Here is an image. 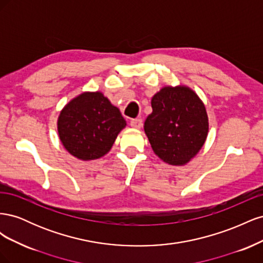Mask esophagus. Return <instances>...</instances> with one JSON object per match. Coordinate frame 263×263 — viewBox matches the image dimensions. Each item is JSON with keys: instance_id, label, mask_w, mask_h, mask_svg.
Instances as JSON below:
<instances>
[{"instance_id": "34e87169", "label": "esophagus", "mask_w": 263, "mask_h": 263, "mask_svg": "<svg viewBox=\"0 0 263 263\" xmlns=\"http://www.w3.org/2000/svg\"><path fill=\"white\" fill-rule=\"evenodd\" d=\"M130 126L133 128H140L142 126V119L141 118H136V119H132L130 121Z\"/></svg>"}]
</instances>
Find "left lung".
<instances>
[{
	"instance_id": "1",
	"label": "left lung",
	"mask_w": 263,
	"mask_h": 263,
	"mask_svg": "<svg viewBox=\"0 0 263 263\" xmlns=\"http://www.w3.org/2000/svg\"><path fill=\"white\" fill-rule=\"evenodd\" d=\"M145 133L155 154L166 163L184 164L204 145L209 132L205 106L185 86H166L154 95Z\"/></svg>"
}]
</instances>
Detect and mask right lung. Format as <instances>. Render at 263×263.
<instances>
[{
	"instance_id": "add662e5",
	"label": "right lung",
	"mask_w": 263,
	"mask_h": 263,
	"mask_svg": "<svg viewBox=\"0 0 263 263\" xmlns=\"http://www.w3.org/2000/svg\"><path fill=\"white\" fill-rule=\"evenodd\" d=\"M125 126L119 109L100 92L80 94L68 103L58 119L62 145L81 160L107 154Z\"/></svg>"
}]
</instances>
